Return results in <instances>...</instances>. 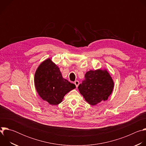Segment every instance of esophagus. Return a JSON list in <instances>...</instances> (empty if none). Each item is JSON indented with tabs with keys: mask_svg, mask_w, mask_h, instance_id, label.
<instances>
[{
	"mask_svg": "<svg viewBox=\"0 0 146 146\" xmlns=\"http://www.w3.org/2000/svg\"><path fill=\"white\" fill-rule=\"evenodd\" d=\"M74 84L76 85V87L77 88V87H78V85H79V81H78V80L75 81H74Z\"/></svg>",
	"mask_w": 146,
	"mask_h": 146,
	"instance_id": "34e87169",
	"label": "esophagus"
}]
</instances>
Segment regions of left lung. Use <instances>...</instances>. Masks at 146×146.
<instances>
[{
  "label": "left lung",
  "instance_id": "obj_1",
  "mask_svg": "<svg viewBox=\"0 0 146 146\" xmlns=\"http://www.w3.org/2000/svg\"><path fill=\"white\" fill-rule=\"evenodd\" d=\"M114 87L113 80L106 70H90L85 74V80L78 87L80 94L91 105L108 100Z\"/></svg>",
  "mask_w": 146,
  "mask_h": 146
}]
</instances>
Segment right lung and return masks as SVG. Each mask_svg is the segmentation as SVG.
<instances>
[{
	"label": "right lung",
	"instance_id": "1",
	"mask_svg": "<svg viewBox=\"0 0 146 146\" xmlns=\"http://www.w3.org/2000/svg\"><path fill=\"white\" fill-rule=\"evenodd\" d=\"M35 86L39 96L51 105H58L68 92L76 88L62 77L59 68L50 59L43 61L37 69Z\"/></svg>",
	"mask_w": 146,
	"mask_h": 146
}]
</instances>
